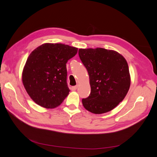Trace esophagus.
<instances>
[{
	"mask_svg": "<svg viewBox=\"0 0 157 157\" xmlns=\"http://www.w3.org/2000/svg\"><path fill=\"white\" fill-rule=\"evenodd\" d=\"M78 86H72L71 87V90H73V91H75V90H77L78 88Z\"/></svg>",
	"mask_w": 157,
	"mask_h": 157,
	"instance_id": "1",
	"label": "esophagus"
}]
</instances>
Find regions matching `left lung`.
<instances>
[{
    "instance_id": "obj_1",
    "label": "left lung",
    "mask_w": 157,
    "mask_h": 157,
    "mask_svg": "<svg viewBox=\"0 0 157 157\" xmlns=\"http://www.w3.org/2000/svg\"><path fill=\"white\" fill-rule=\"evenodd\" d=\"M78 55L88 71L91 87L90 96L82 99L83 106L94 114L111 111L130 88L126 60L117 52L102 48L79 49Z\"/></svg>"
}]
</instances>
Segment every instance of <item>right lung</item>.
Listing matches in <instances>:
<instances>
[{
    "instance_id": "obj_1",
    "label": "right lung",
    "mask_w": 157,
    "mask_h": 157,
    "mask_svg": "<svg viewBox=\"0 0 157 157\" xmlns=\"http://www.w3.org/2000/svg\"><path fill=\"white\" fill-rule=\"evenodd\" d=\"M77 51L69 45L45 43L30 54L23 70L22 82L36 104L55 108L68 96L66 63Z\"/></svg>"
}]
</instances>
